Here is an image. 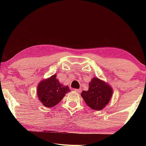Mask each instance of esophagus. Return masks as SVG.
<instances>
[{
	"mask_svg": "<svg viewBox=\"0 0 146 146\" xmlns=\"http://www.w3.org/2000/svg\"><path fill=\"white\" fill-rule=\"evenodd\" d=\"M74 91H75L76 93H80L81 91H82V90H81V89H75V90H74Z\"/></svg>",
	"mask_w": 146,
	"mask_h": 146,
	"instance_id": "1",
	"label": "esophagus"
}]
</instances>
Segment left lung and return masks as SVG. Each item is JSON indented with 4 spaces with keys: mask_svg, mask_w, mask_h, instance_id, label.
<instances>
[{
    "mask_svg": "<svg viewBox=\"0 0 146 146\" xmlns=\"http://www.w3.org/2000/svg\"><path fill=\"white\" fill-rule=\"evenodd\" d=\"M113 88L105 81L97 77L91 79L88 91H83L81 96L86 104L92 110H103L111 99Z\"/></svg>",
    "mask_w": 146,
    "mask_h": 146,
    "instance_id": "1",
    "label": "left lung"
}]
</instances>
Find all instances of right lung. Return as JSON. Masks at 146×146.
Masks as SVG:
<instances>
[{"instance_id": "right-lung-1", "label": "right lung", "mask_w": 146, "mask_h": 146, "mask_svg": "<svg viewBox=\"0 0 146 146\" xmlns=\"http://www.w3.org/2000/svg\"><path fill=\"white\" fill-rule=\"evenodd\" d=\"M71 91L68 86H64L56 78V75H52L40 81L37 86L38 100L46 108H52L60 102L66 94Z\"/></svg>"}]
</instances>
